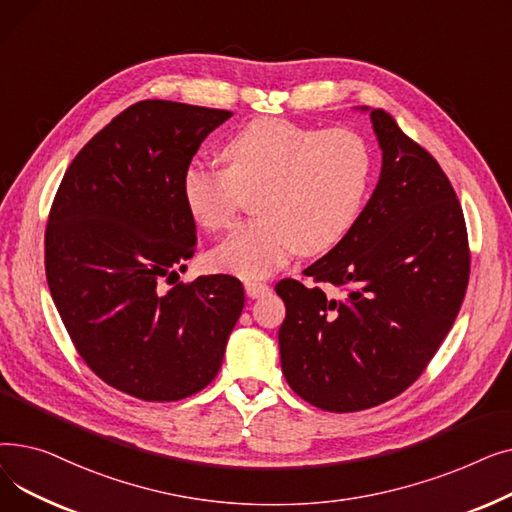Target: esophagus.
Here are the masks:
<instances>
[{
  "label": "esophagus",
  "instance_id": "34e87169",
  "mask_svg": "<svg viewBox=\"0 0 512 512\" xmlns=\"http://www.w3.org/2000/svg\"><path fill=\"white\" fill-rule=\"evenodd\" d=\"M245 290L251 299H261V297H265V294H270V286H267L265 282H257V280H249L245 284Z\"/></svg>",
  "mask_w": 512,
  "mask_h": 512
}]
</instances>
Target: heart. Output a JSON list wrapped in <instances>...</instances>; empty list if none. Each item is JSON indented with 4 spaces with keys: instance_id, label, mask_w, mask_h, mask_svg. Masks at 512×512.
<instances>
[{
    "instance_id": "1",
    "label": "heart",
    "mask_w": 512,
    "mask_h": 512,
    "mask_svg": "<svg viewBox=\"0 0 512 512\" xmlns=\"http://www.w3.org/2000/svg\"><path fill=\"white\" fill-rule=\"evenodd\" d=\"M224 168L191 161L180 193L188 215L207 232L228 230L247 195L255 220L238 226L211 259L222 272L257 280L294 253L334 249L353 228L367 195L371 153L361 134L317 130L284 118H257L222 145Z\"/></svg>"
}]
</instances>
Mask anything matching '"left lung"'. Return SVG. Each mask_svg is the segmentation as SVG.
Returning a JSON list of instances; mask_svg holds the SVG:
<instances>
[{
	"mask_svg": "<svg viewBox=\"0 0 512 512\" xmlns=\"http://www.w3.org/2000/svg\"><path fill=\"white\" fill-rule=\"evenodd\" d=\"M371 122L382 174L369 203L303 272L313 284H276L284 378L332 413L378 407L419 378L461 311L471 270L465 215L438 161L386 110Z\"/></svg>",
	"mask_w": 512,
	"mask_h": 512,
	"instance_id": "8db88e82",
	"label": "left lung"
}]
</instances>
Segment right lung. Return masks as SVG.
<instances>
[{"mask_svg": "<svg viewBox=\"0 0 512 512\" xmlns=\"http://www.w3.org/2000/svg\"><path fill=\"white\" fill-rule=\"evenodd\" d=\"M230 116L164 99L134 103L78 151L53 197L45 228L53 303L80 359L134 398L174 402L211 384L245 307L238 278L178 282L197 251L180 178Z\"/></svg>", "mask_w": 512, "mask_h": 512, "instance_id": "obj_1", "label": "right lung"}]
</instances>
